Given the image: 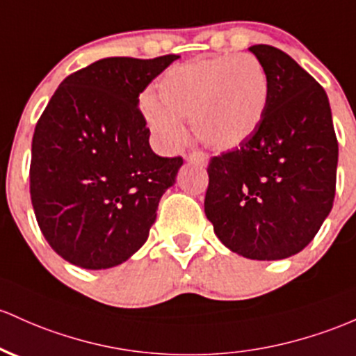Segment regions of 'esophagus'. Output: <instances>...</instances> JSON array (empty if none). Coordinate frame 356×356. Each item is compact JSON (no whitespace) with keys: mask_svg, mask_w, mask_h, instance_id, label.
Returning a JSON list of instances; mask_svg holds the SVG:
<instances>
[{"mask_svg":"<svg viewBox=\"0 0 356 356\" xmlns=\"http://www.w3.org/2000/svg\"><path fill=\"white\" fill-rule=\"evenodd\" d=\"M186 159H187V162L197 163V165H206V163H208V155L202 154V152H199V150L186 155Z\"/></svg>","mask_w":356,"mask_h":356,"instance_id":"34e87169","label":"esophagus"}]
</instances>
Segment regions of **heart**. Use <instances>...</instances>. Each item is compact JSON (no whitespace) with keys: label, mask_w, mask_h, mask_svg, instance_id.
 Masks as SVG:
<instances>
[{"label":"heart","mask_w":356,"mask_h":356,"mask_svg":"<svg viewBox=\"0 0 356 356\" xmlns=\"http://www.w3.org/2000/svg\"><path fill=\"white\" fill-rule=\"evenodd\" d=\"M160 101L147 96L143 115L167 150L184 142L181 120H191L202 145L232 150L255 134L268 103V77L257 57L221 56L169 69L159 84Z\"/></svg>","instance_id":"obj_1"}]
</instances>
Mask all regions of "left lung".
<instances>
[{
	"mask_svg": "<svg viewBox=\"0 0 356 356\" xmlns=\"http://www.w3.org/2000/svg\"><path fill=\"white\" fill-rule=\"evenodd\" d=\"M268 103L245 143L211 157L204 213L221 243L252 260L306 248L333 208L338 140L326 92L286 52L252 45Z\"/></svg>",
	"mask_w": 356,
	"mask_h": 356,
	"instance_id": "obj_1",
	"label": "left lung"
}]
</instances>
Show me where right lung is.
<instances>
[{
  "mask_svg": "<svg viewBox=\"0 0 356 356\" xmlns=\"http://www.w3.org/2000/svg\"><path fill=\"white\" fill-rule=\"evenodd\" d=\"M175 58H101L65 77L37 121L35 218L54 252L72 265L115 267L147 241L182 157L154 154L138 96Z\"/></svg>",
  "mask_w": 356,
  "mask_h": 356,
  "instance_id": "right-lung-1",
  "label": "right lung"
}]
</instances>
